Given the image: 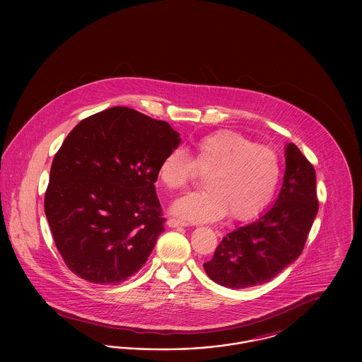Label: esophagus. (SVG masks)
<instances>
[{"label": "esophagus", "mask_w": 362, "mask_h": 362, "mask_svg": "<svg viewBox=\"0 0 362 362\" xmlns=\"http://www.w3.org/2000/svg\"><path fill=\"white\" fill-rule=\"evenodd\" d=\"M189 223L183 221V220H179V218H170L168 220V226L171 228H179V226H187Z\"/></svg>", "instance_id": "34e87169"}]
</instances>
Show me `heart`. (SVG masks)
<instances>
[{
  "label": "heart",
  "instance_id": "obj_1",
  "mask_svg": "<svg viewBox=\"0 0 362 362\" xmlns=\"http://www.w3.org/2000/svg\"><path fill=\"white\" fill-rule=\"evenodd\" d=\"M198 173L205 175V189L176 199L175 216L192 223L217 221L229 213L235 220L259 214L276 192L281 165L276 152L230 130L198 139L191 157L183 149L165 156L157 179L167 189H185Z\"/></svg>",
  "mask_w": 362,
  "mask_h": 362
}]
</instances>
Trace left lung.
Here are the masks:
<instances>
[{"label":"left lung","mask_w":362,"mask_h":362,"mask_svg":"<svg viewBox=\"0 0 362 362\" xmlns=\"http://www.w3.org/2000/svg\"><path fill=\"white\" fill-rule=\"evenodd\" d=\"M286 168L274 205L257 221L224 236L213 258L204 263L207 276L230 289L272 281L303 252L319 202L315 168L294 144L285 148Z\"/></svg>","instance_id":"obj_1"}]
</instances>
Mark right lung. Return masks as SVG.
I'll use <instances>...</instances> for the list:
<instances>
[{
    "instance_id": "add662e5",
    "label": "right lung",
    "mask_w": 362,
    "mask_h": 362,
    "mask_svg": "<svg viewBox=\"0 0 362 362\" xmlns=\"http://www.w3.org/2000/svg\"><path fill=\"white\" fill-rule=\"evenodd\" d=\"M179 133L127 107L80 122L54 156L45 213L55 245L76 276L117 285L136 274L165 218L156 195L160 161Z\"/></svg>"
}]
</instances>
